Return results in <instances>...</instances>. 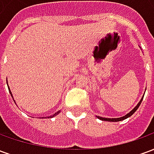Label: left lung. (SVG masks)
Instances as JSON below:
<instances>
[{
    "mask_svg": "<svg viewBox=\"0 0 154 154\" xmlns=\"http://www.w3.org/2000/svg\"><path fill=\"white\" fill-rule=\"evenodd\" d=\"M143 98V97L141 98V100H139V102L137 104V106H136L134 107L131 111H129V113L126 114L125 116H122V117H119V118H105V117H101V116H97V117L99 119H100V120H106V121H110V122H117V121H121V120H124V119H127V118L130 117V116H132L133 114L135 112L136 110H138V108H139V106H140V104H141V102H142Z\"/></svg>",
    "mask_w": 154,
    "mask_h": 154,
    "instance_id": "8db88e82",
    "label": "left lung"
}]
</instances>
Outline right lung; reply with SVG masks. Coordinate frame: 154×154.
Here are the masks:
<instances>
[{
    "label": "right lung",
    "instance_id": "obj_1",
    "mask_svg": "<svg viewBox=\"0 0 154 154\" xmlns=\"http://www.w3.org/2000/svg\"><path fill=\"white\" fill-rule=\"evenodd\" d=\"M6 83H8V82H7V81H6ZM7 85H8V84H7ZM8 89H9V91H10V93H11V95L12 98H13V96H12V93H11V89H10V87H9V86H8ZM13 99H14V98H13ZM14 101H15V100H14ZM59 113H60V110H58V111H57L56 113H54V115H52V116H47V117H41L40 119H47V118H53V117H54V116H57V115H58V114H59Z\"/></svg>",
    "mask_w": 154,
    "mask_h": 154
}]
</instances>
